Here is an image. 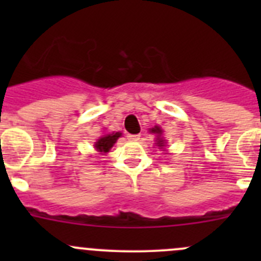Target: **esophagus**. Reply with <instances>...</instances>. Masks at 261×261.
Returning <instances> with one entry per match:
<instances>
[{"instance_id": "1", "label": "esophagus", "mask_w": 261, "mask_h": 261, "mask_svg": "<svg viewBox=\"0 0 261 261\" xmlns=\"http://www.w3.org/2000/svg\"><path fill=\"white\" fill-rule=\"evenodd\" d=\"M127 138H128V140H131V141H138L139 139H140V135H127Z\"/></svg>"}]
</instances>
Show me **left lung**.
I'll return each instance as SVG.
<instances>
[{
    "instance_id": "1",
    "label": "left lung",
    "mask_w": 261,
    "mask_h": 261,
    "mask_svg": "<svg viewBox=\"0 0 261 261\" xmlns=\"http://www.w3.org/2000/svg\"><path fill=\"white\" fill-rule=\"evenodd\" d=\"M150 133L151 134H156V145L159 146V149H163V146H165V140L164 139L162 138V134H163V130L162 128L159 127V126H155V127H152V128H150Z\"/></svg>"
}]
</instances>
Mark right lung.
I'll return each mask as SVG.
<instances>
[{"label": "right lung", "mask_w": 261, "mask_h": 261, "mask_svg": "<svg viewBox=\"0 0 261 261\" xmlns=\"http://www.w3.org/2000/svg\"><path fill=\"white\" fill-rule=\"evenodd\" d=\"M121 135H122L121 133H112L101 136V138L94 143V147H96L97 151L101 152V154H106V152H109L110 149L115 145V143L117 141V139L120 138Z\"/></svg>", "instance_id": "obj_1"}]
</instances>
